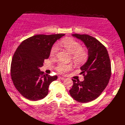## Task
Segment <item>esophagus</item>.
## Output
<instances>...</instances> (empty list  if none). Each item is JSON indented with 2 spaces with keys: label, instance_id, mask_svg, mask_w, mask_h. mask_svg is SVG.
<instances>
[{
  "label": "esophagus",
  "instance_id": "34e87169",
  "mask_svg": "<svg viewBox=\"0 0 125 125\" xmlns=\"http://www.w3.org/2000/svg\"><path fill=\"white\" fill-rule=\"evenodd\" d=\"M59 78L61 79V80H64L66 79L65 78H64V77H59Z\"/></svg>",
  "mask_w": 125,
  "mask_h": 125
}]
</instances>
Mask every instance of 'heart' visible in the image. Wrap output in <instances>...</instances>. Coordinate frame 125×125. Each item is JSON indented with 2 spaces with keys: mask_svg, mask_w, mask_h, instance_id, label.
Wrapping results in <instances>:
<instances>
[{
  "mask_svg": "<svg viewBox=\"0 0 125 125\" xmlns=\"http://www.w3.org/2000/svg\"><path fill=\"white\" fill-rule=\"evenodd\" d=\"M59 45L63 46L66 50L72 53V58L74 62L76 64L83 63L86 61L88 57V52L84 49L82 48V45L80 42L74 39H69L61 40L58 44H55L52 47L51 55L55 56L59 50ZM72 67L71 64L61 62L56 67V70L61 73H64L70 70Z\"/></svg>",
  "mask_w": 125,
  "mask_h": 125,
  "instance_id": "b5f03b06",
  "label": "heart"
}]
</instances>
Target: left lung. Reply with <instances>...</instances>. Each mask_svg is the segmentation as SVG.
<instances>
[{
    "label": "left lung",
    "instance_id": "1",
    "mask_svg": "<svg viewBox=\"0 0 125 125\" xmlns=\"http://www.w3.org/2000/svg\"><path fill=\"white\" fill-rule=\"evenodd\" d=\"M81 40L88 50L87 61L80 67L84 76L83 81L72 79L73 85L69 91L74 100L88 103L100 95L108 85L111 68L107 50L101 42L88 34H72Z\"/></svg>",
    "mask_w": 125,
    "mask_h": 125
}]
</instances>
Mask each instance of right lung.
I'll return each mask as SVG.
<instances>
[{"mask_svg":"<svg viewBox=\"0 0 125 125\" xmlns=\"http://www.w3.org/2000/svg\"><path fill=\"white\" fill-rule=\"evenodd\" d=\"M64 35L33 36L23 41L15 51L11 64V76L16 89L28 100L36 101L45 97L50 83L57 79L56 75L44 74L40 67L50 56L53 44Z\"/></svg>","mask_w":125,"mask_h":125,"instance_id":"1","label":"right lung"}]
</instances>
